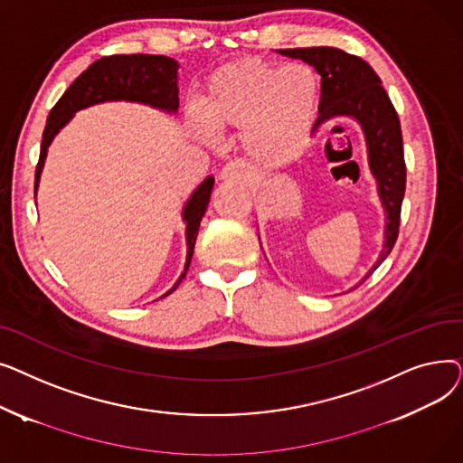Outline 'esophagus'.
<instances>
[{
    "label": "esophagus",
    "instance_id": "esophagus-1",
    "mask_svg": "<svg viewBox=\"0 0 463 463\" xmlns=\"http://www.w3.org/2000/svg\"><path fill=\"white\" fill-rule=\"evenodd\" d=\"M222 178L229 182H248L250 180V170L244 163L231 161L222 168Z\"/></svg>",
    "mask_w": 463,
    "mask_h": 463
}]
</instances>
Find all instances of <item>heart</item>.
<instances>
[{"mask_svg": "<svg viewBox=\"0 0 463 463\" xmlns=\"http://www.w3.org/2000/svg\"><path fill=\"white\" fill-rule=\"evenodd\" d=\"M317 101L319 82L309 67L244 58L212 72L201 105L212 129H244L241 144L255 163L281 166L309 148Z\"/></svg>", "mask_w": 463, "mask_h": 463, "instance_id": "1", "label": "heart"}]
</instances>
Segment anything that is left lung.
<instances>
[{"label": "left lung", "instance_id": "1", "mask_svg": "<svg viewBox=\"0 0 463 463\" xmlns=\"http://www.w3.org/2000/svg\"><path fill=\"white\" fill-rule=\"evenodd\" d=\"M278 52L313 65L321 75L319 121L334 116H351L360 121L366 133L370 166L379 182V197L386 210L388 223L383 253L366 278L358 283L362 285L392 251L400 232L402 201L405 194V159L398 112L375 71L354 54L332 46L283 48Z\"/></svg>", "mask_w": 463, "mask_h": 463}]
</instances>
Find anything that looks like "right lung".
Returning a JSON list of instances; mask_svg holds the SVG:
<instances>
[{
    "instance_id": "add662e5",
    "label": "right lung",
    "mask_w": 463,
    "mask_h": 463,
    "mask_svg": "<svg viewBox=\"0 0 463 463\" xmlns=\"http://www.w3.org/2000/svg\"><path fill=\"white\" fill-rule=\"evenodd\" d=\"M178 61L159 54H114L93 61L82 75L65 90V93L60 97V101L52 107L51 114H48L46 126L43 131L39 163L35 168V191L48 144L52 142L54 135L67 124L72 114L90 105L116 99L140 101L175 112L178 109ZM212 187L213 178L210 176L193 193V197L189 199L184 210V219L187 222V260L184 274L166 295L176 290V287L185 278L193 257L194 241H197L201 219L210 201Z\"/></svg>"
}]
</instances>
